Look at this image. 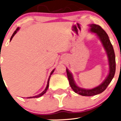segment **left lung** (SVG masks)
<instances>
[{"instance_id":"left-lung-1","label":"left lung","mask_w":121,"mask_h":121,"mask_svg":"<svg viewBox=\"0 0 121 121\" xmlns=\"http://www.w3.org/2000/svg\"><path fill=\"white\" fill-rule=\"evenodd\" d=\"M90 31L95 33L97 35L103 43L104 49L106 51L108 58V62H109V72L108 76L100 85L92 89H85V88L79 87L76 84L72 74L68 70V69H66L67 76L69 80L70 86L76 93H78L83 96H93V95L100 94L102 92L104 91L114 78L115 75V69H116L115 52H114V48L106 32L98 25L92 24L90 25Z\"/></svg>"}]
</instances>
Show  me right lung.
I'll use <instances>...</instances> for the list:
<instances>
[{"label":"right lung","mask_w":121,"mask_h":121,"mask_svg":"<svg viewBox=\"0 0 121 121\" xmlns=\"http://www.w3.org/2000/svg\"><path fill=\"white\" fill-rule=\"evenodd\" d=\"M19 29L20 28H17V29H16V30L14 32V33L13 34V35H12V37H11V38H10V41H11V40H12V38H13V37H14V35L16 34V33H17V32L18 31V30H19ZM54 70H55V69H53V70L51 72V74H50V76H49V79H48V83H47V87H46V88H45V89L44 90V91H43L41 93V94H38V95H35V96H34V97H28L27 98H38V97H41V96H42V95H43V94H44L45 93H46V92H47V90H48V87H49V79H50V77H51V74H52V73H53V72H54Z\"/></svg>","instance_id":"right-lung-1"}]
</instances>
